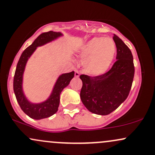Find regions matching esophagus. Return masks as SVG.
<instances>
[{
    "instance_id": "1",
    "label": "esophagus",
    "mask_w": 155,
    "mask_h": 155,
    "mask_svg": "<svg viewBox=\"0 0 155 155\" xmlns=\"http://www.w3.org/2000/svg\"><path fill=\"white\" fill-rule=\"evenodd\" d=\"M75 76L76 77H79V75H80V74H79V72L78 71H75Z\"/></svg>"
}]
</instances>
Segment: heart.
<instances>
[{
    "label": "heart",
    "instance_id": "obj_1",
    "mask_svg": "<svg viewBox=\"0 0 155 155\" xmlns=\"http://www.w3.org/2000/svg\"><path fill=\"white\" fill-rule=\"evenodd\" d=\"M116 46L109 38H94L81 51L85 71L91 75H100L106 71L114 57Z\"/></svg>",
    "mask_w": 155,
    "mask_h": 155
}]
</instances>
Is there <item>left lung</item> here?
Instances as JSON below:
<instances>
[{"label": "left lung", "instance_id": "obj_1", "mask_svg": "<svg viewBox=\"0 0 155 155\" xmlns=\"http://www.w3.org/2000/svg\"><path fill=\"white\" fill-rule=\"evenodd\" d=\"M117 47L116 62L108 71L99 76H80L82 81L80 97L92 113L108 115L116 110L128 96L134 77L132 52L117 35L114 34Z\"/></svg>", "mask_w": 155, "mask_h": 155}]
</instances>
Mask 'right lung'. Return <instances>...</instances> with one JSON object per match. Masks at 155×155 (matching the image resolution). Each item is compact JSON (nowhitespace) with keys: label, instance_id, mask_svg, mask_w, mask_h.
Returning a JSON list of instances; mask_svg holds the SVG:
<instances>
[{"label":"right lung","instance_id":"add662e5","mask_svg":"<svg viewBox=\"0 0 155 155\" xmlns=\"http://www.w3.org/2000/svg\"><path fill=\"white\" fill-rule=\"evenodd\" d=\"M61 33L49 31L41 33L37 37L33 43L25 49L21 54L17 68H16L15 76H14V92H15L17 102L25 113L32 119L41 120L52 116L58 110L60 104V95L61 92L66 87L74 76V71L63 74L59 76L55 84L54 89L50 97L47 101L41 104H32L28 101L22 91V76L25 71V67L28 58L31 56L37 47L50 42L54 39L61 36Z\"/></svg>","mask_w":155,"mask_h":155}]
</instances>
